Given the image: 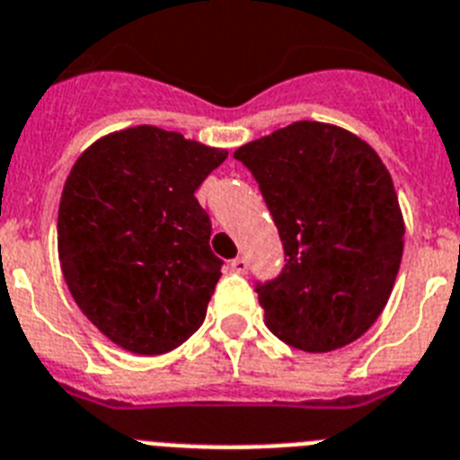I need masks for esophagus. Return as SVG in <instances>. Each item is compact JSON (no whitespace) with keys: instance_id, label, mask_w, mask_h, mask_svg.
Wrapping results in <instances>:
<instances>
[{"instance_id":"34e87169","label":"esophagus","mask_w":460,"mask_h":460,"mask_svg":"<svg viewBox=\"0 0 460 460\" xmlns=\"http://www.w3.org/2000/svg\"><path fill=\"white\" fill-rule=\"evenodd\" d=\"M231 270H234V273H247V259L235 257L234 261H231Z\"/></svg>"}]
</instances>
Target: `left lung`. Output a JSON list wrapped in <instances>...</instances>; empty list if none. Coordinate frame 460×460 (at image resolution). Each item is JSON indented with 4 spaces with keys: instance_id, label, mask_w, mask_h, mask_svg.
Segmentation results:
<instances>
[{
    "instance_id": "left-lung-1",
    "label": "left lung",
    "mask_w": 460,
    "mask_h": 460,
    "mask_svg": "<svg viewBox=\"0 0 460 460\" xmlns=\"http://www.w3.org/2000/svg\"><path fill=\"white\" fill-rule=\"evenodd\" d=\"M252 171L285 245V269L257 287L263 322L287 345L333 351L382 314L402 259L398 194L357 134L301 119L234 153Z\"/></svg>"
}]
</instances>
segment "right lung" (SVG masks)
I'll return each mask as SVG.
<instances>
[{
  "instance_id": "right-lung-1",
  "label": "right lung",
  "mask_w": 460,
  "mask_h": 460,
  "mask_svg": "<svg viewBox=\"0 0 460 460\" xmlns=\"http://www.w3.org/2000/svg\"><path fill=\"white\" fill-rule=\"evenodd\" d=\"M226 155L138 125L75 159L59 199L62 275L83 314L122 349L166 354L203 324L222 259L194 191Z\"/></svg>"
}]
</instances>
